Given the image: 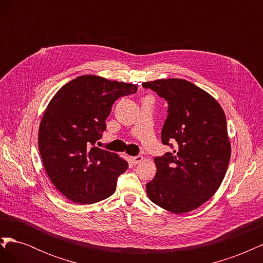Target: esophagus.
<instances>
[{
  "label": "esophagus",
  "instance_id": "esophagus-1",
  "mask_svg": "<svg viewBox=\"0 0 263 263\" xmlns=\"http://www.w3.org/2000/svg\"><path fill=\"white\" fill-rule=\"evenodd\" d=\"M142 160H144V157L140 156V155L135 156V157H130V161H132V163H134V164H138V163H140Z\"/></svg>",
  "mask_w": 263,
  "mask_h": 263
}]
</instances>
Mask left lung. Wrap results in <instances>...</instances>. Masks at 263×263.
I'll list each match as a JSON object with an SVG mask.
<instances>
[{
	"instance_id": "1",
	"label": "left lung",
	"mask_w": 263,
	"mask_h": 263,
	"mask_svg": "<svg viewBox=\"0 0 263 263\" xmlns=\"http://www.w3.org/2000/svg\"><path fill=\"white\" fill-rule=\"evenodd\" d=\"M142 86L168 102L161 140L174 145L172 153L155 158L157 173L146 184L147 195L169 212H191L210 200L226 174L232 149L225 113L212 95L182 79Z\"/></svg>"
}]
</instances>
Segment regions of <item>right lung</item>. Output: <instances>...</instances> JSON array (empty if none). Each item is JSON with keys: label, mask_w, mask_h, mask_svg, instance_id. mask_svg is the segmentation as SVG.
<instances>
[{"label": "right lung", "mask_w": 263, "mask_h": 263, "mask_svg": "<svg viewBox=\"0 0 263 263\" xmlns=\"http://www.w3.org/2000/svg\"><path fill=\"white\" fill-rule=\"evenodd\" d=\"M132 83L85 74L54 94L39 125L38 147L52 184L70 201L92 204L112 195L128 163L94 147L114 102L136 93Z\"/></svg>", "instance_id": "right-lung-1"}]
</instances>
